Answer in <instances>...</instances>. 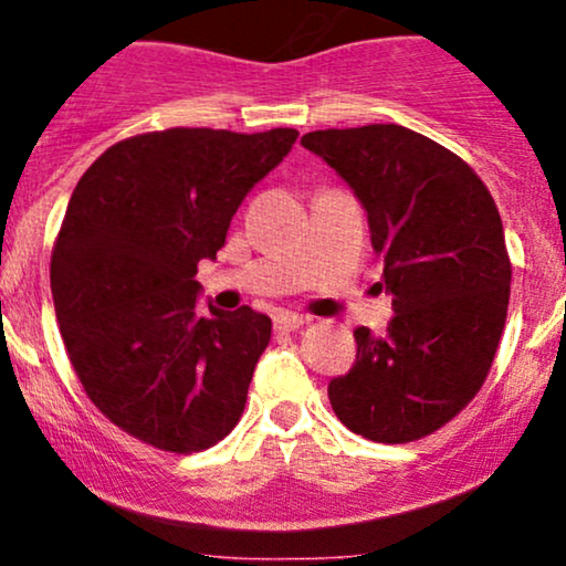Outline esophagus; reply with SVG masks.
Masks as SVG:
<instances>
[{
  "mask_svg": "<svg viewBox=\"0 0 566 566\" xmlns=\"http://www.w3.org/2000/svg\"><path fill=\"white\" fill-rule=\"evenodd\" d=\"M305 324L303 316L297 314H276L274 316V329L276 333H295V329H301Z\"/></svg>",
  "mask_w": 566,
  "mask_h": 566,
  "instance_id": "34e87169",
  "label": "esophagus"
}]
</instances>
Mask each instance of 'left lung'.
<instances>
[{
    "mask_svg": "<svg viewBox=\"0 0 566 566\" xmlns=\"http://www.w3.org/2000/svg\"><path fill=\"white\" fill-rule=\"evenodd\" d=\"M301 143L354 188L394 297L386 335L354 329L356 361L329 380V405L369 441L423 439L479 394L503 335L511 258L495 199L458 154L401 125Z\"/></svg>",
    "mask_w": 566,
    "mask_h": 566,
    "instance_id": "obj_1",
    "label": "left lung"
}]
</instances>
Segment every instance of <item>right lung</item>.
I'll return each instance as SVG.
<instances>
[{
  "mask_svg": "<svg viewBox=\"0 0 566 566\" xmlns=\"http://www.w3.org/2000/svg\"><path fill=\"white\" fill-rule=\"evenodd\" d=\"M295 138L290 127L135 135L76 184L50 261L57 327L84 394L129 437L188 454L242 418L271 319L250 305L201 316L193 276Z\"/></svg>",
  "mask_w": 566,
  "mask_h": 566,
  "instance_id": "right-lung-1",
  "label": "right lung"
}]
</instances>
